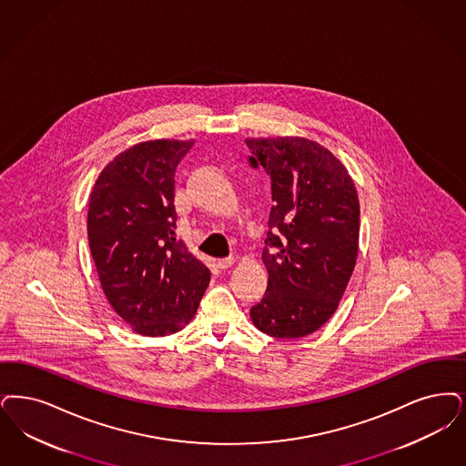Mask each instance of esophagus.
I'll list each match as a JSON object with an SVG mask.
<instances>
[{
  "mask_svg": "<svg viewBox=\"0 0 466 466\" xmlns=\"http://www.w3.org/2000/svg\"><path fill=\"white\" fill-rule=\"evenodd\" d=\"M234 265V258H222V260H217V267L220 268V270H225V268H228V267H232Z\"/></svg>",
  "mask_w": 466,
  "mask_h": 466,
  "instance_id": "esophagus-1",
  "label": "esophagus"
}]
</instances>
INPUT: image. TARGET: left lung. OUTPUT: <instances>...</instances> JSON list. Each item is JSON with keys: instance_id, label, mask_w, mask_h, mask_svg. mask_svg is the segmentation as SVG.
<instances>
[{"instance_id": "obj_1", "label": "left lung", "mask_w": 466, "mask_h": 466, "mask_svg": "<svg viewBox=\"0 0 466 466\" xmlns=\"http://www.w3.org/2000/svg\"><path fill=\"white\" fill-rule=\"evenodd\" d=\"M251 167L267 169L272 201L261 260L265 297L251 309L257 329L274 338H303L338 309L359 251V196L335 154L303 137L246 138Z\"/></svg>"}]
</instances>
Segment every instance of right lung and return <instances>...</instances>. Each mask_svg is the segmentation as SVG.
<instances>
[{"instance_id":"add662e5","label":"right lung","mask_w":466,"mask_h":466,"mask_svg":"<svg viewBox=\"0 0 466 466\" xmlns=\"http://www.w3.org/2000/svg\"><path fill=\"white\" fill-rule=\"evenodd\" d=\"M194 140L156 138L119 152L95 182L88 242L114 312L142 336L184 329L211 279L178 241L175 169Z\"/></svg>"}]
</instances>
